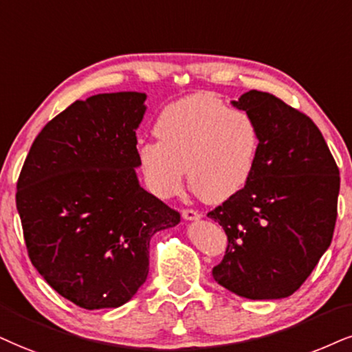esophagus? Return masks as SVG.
Returning <instances> with one entry per match:
<instances>
[{
  "label": "esophagus",
  "mask_w": 352,
  "mask_h": 352,
  "mask_svg": "<svg viewBox=\"0 0 352 352\" xmlns=\"http://www.w3.org/2000/svg\"><path fill=\"white\" fill-rule=\"evenodd\" d=\"M181 215H183L184 220H199L202 217L201 212L194 210V209H184L181 212Z\"/></svg>",
  "instance_id": "esophagus-1"
}]
</instances>
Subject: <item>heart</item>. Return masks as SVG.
<instances>
[{"label": "heart", "instance_id": "1", "mask_svg": "<svg viewBox=\"0 0 352 352\" xmlns=\"http://www.w3.org/2000/svg\"><path fill=\"white\" fill-rule=\"evenodd\" d=\"M155 135L160 142H142L137 158L145 184L162 199L179 192L184 168L190 189L210 204L235 196L253 175L259 148L254 120L210 94L168 104Z\"/></svg>", "mask_w": 352, "mask_h": 352}]
</instances>
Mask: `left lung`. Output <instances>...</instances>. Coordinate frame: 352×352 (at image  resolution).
Returning a JSON list of instances; mask_svg holds the SVG:
<instances>
[{"mask_svg": "<svg viewBox=\"0 0 352 352\" xmlns=\"http://www.w3.org/2000/svg\"><path fill=\"white\" fill-rule=\"evenodd\" d=\"M232 104L254 120L259 148L245 188L207 214L228 238L212 276L240 297L284 298L300 287L331 245L340 169L303 112L256 89Z\"/></svg>", "mask_w": 352, "mask_h": 352, "instance_id": "obj_1", "label": "left lung"}]
</instances>
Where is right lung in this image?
<instances>
[{
	"mask_svg": "<svg viewBox=\"0 0 352 352\" xmlns=\"http://www.w3.org/2000/svg\"><path fill=\"white\" fill-rule=\"evenodd\" d=\"M145 99L122 91L75 101L41 130L17 179L30 263L81 309L129 302L148 276L151 236L181 220L138 183Z\"/></svg>",
	"mask_w": 352,
	"mask_h": 352,
	"instance_id": "right-lung-1",
	"label": "right lung"
}]
</instances>
